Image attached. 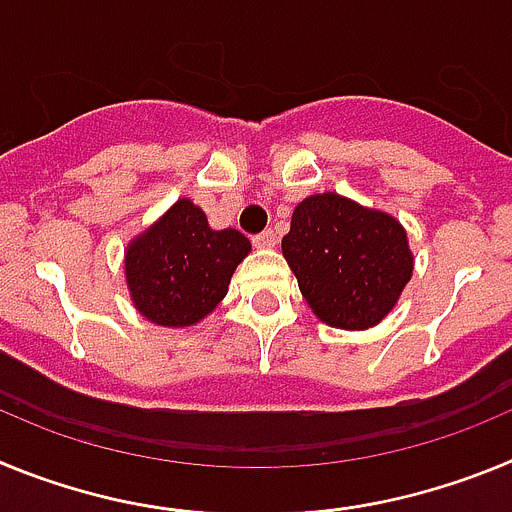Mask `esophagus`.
<instances>
[{
	"label": "esophagus",
	"instance_id": "34e87169",
	"mask_svg": "<svg viewBox=\"0 0 512 512\" xmlns=\"http://www.w3.org/2000/svg\"><path fill=\"white\" fill-rule=\"evenodd\" d=\"M253 246H256V248H274V246H277V233H274V230H264V233L253 235Z\"/></svg>",
	"mask_w": 512,
	"mask_h": 512
}]
</instances>
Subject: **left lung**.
<instances>
[{"label":"left lung","instance_id":"obj_1","mask_svg":"<svg viewBox=\"0 0 512 512\" xmlns=\"http://www.w3.org/2000/svg\"><path fill=\"white\" fill-rule=\"evenodd\" d=\"M282 253L307 305L333 328L377 325L413 277L408 235L395 217L333 192L295 207Z\"/></svg>","mask_w":512,"mask_h":512}]
</instances>
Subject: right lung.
I'll list each match as a JSON object with an SVG mask.
<instances>
[{"instance_id":"obj_1","label":"right lung","mask_w":512,"mask_h":512,"mask_svg":"<svg viewBox=\"0 0 512 512\" xmlns=\"http://www.w3.org/2000/svg\"><path fill=\"white\" fill-rule=\"evenodd\" d=\"M251 251L243 233L212 230L207 215L179 200L125 256L130 297L143 318L184 328L210 315L228 292L235 266Z\"/></svg>"}]
</instances>
